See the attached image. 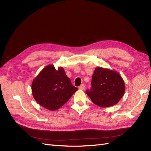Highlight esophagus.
Returning a JSON list of instances; mask_svg holds the SVG:
<instances>
[{
    "instance_id": "34e87169",
    "label": "esophagus",
    "mask_w": 151,
    "mask_h": 151,
    "mask_svg": "<svg viewBox=\"0 0 151 151\" xmlns=\"http://www.w3.org/2000/svg\"><path fill=\"white\" fill-rule=\"evenodd\" d=\"M80 89H81V90H83V89H85V86H84V84H81L80 86H79V88Z\"/></svg>"
}]
</instances>
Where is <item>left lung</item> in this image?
<instances>
[{
	"label": "left lung",
	"instance_id": "1",
	"mask_svg": "<svg viewBox=\"0 0 151 151\" xmlns=\"http://www.w3.org/2000/svg\"><path fill=\"white\" fill-rule=\"evenodd\" d=\"M92 88L86 94L93 103L109 107L120 101L125 91V85L118 72L98 67L95 68L91 81Z\"/></svg>",
	"mask_w": 151,
	"mask_h": 151
}]
</instances>
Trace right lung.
I'll list each match as a JSON object with an SVG mask.
<instances>
[{
    "instance_id": "1",
    "label": "right lung",
    "mask_w": 151,
    "mask_h": 151,
    "mask_svg": "<svg viewBox=\"0 0 151 151\" xmlns=\"http://www.w3.org/2000/svg\"><path fill=\"white\" fill-rule=\"evenodd\" d=\"M78 90L72 86L63 68L50 64L43 68L32 82L33 98L40 105L55 111L66 103Z\"/></svg>"
}]
</instances>
